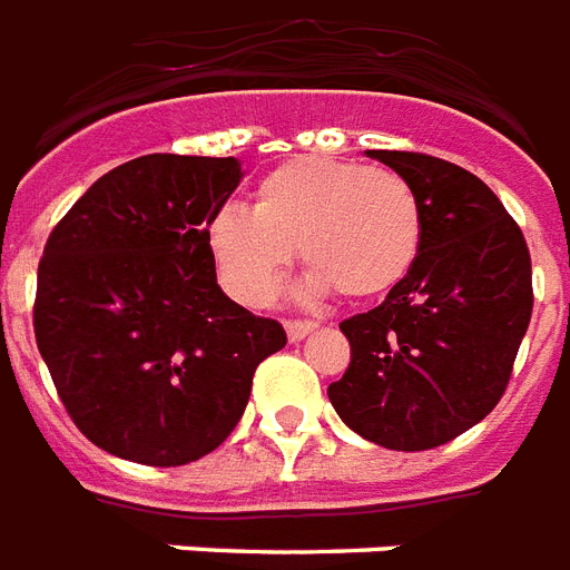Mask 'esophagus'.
Masks as SVG:
<instances>
[{
  "label": "esophagus",
  "mask_w": 570,
  "mask_h": 570,
  "mask_svg": "<svg viewBox=\"0 0 570 570\" xmlns=\"http://www.w3.org/2000/svg\"><path fill=\"white\" fill-rule=\"evenodd\" d=\"M317 330V323L314 321H285V332H288L291 341H303L308 332Z\"/></svg>",
  "instance_id": "esophagus-1"
}]
</instances>
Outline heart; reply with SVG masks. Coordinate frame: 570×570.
Here are the masks:
<instances>
[{"mask_svg": "<svg viewBox=\"0 0 570 570\" xmlns=\"http://www.w3.org/2000/svg\"><path fill=\"white\" fill-rule=\"evenodd\" d=\"M423 235L417 190L403 173L326 156H294L256 185V212L214 214L208 244L223 285L247 306L273 297L294 247L312 294H385L412 271Z\"/></svg>", "mask_w": 570, "mask_h": 570, "instance_id": "1", "label": "heart"}]
</instances>
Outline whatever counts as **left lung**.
Instances as JSON below:
<instances>
[{
    "mask_svg": "<svg viewBox=\"0 0 570 570\" xmlns=\"http://www.w3.org/2000/svg\"><path fill=\"white\" fill-rule=\"evenodd\" d=\"M367 156L417 190L421 249L380 306L341 323L350 364L330 400L380 448L432 450L480 423L507 391L532 314L530 249L465 167L400 149Z\"/></svg>",
    "mask_w": 570,
    "mask_h": 570,
    "instance_id": "obj_1",
    "label": "left lung"
}]
</instances>
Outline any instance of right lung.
Masks as SVG:
<instances>
[{
	"instance_id": "add662e5",
	"label": "right lung",
	"mask_w": 570,
	"mask_h": 570,
	"mask_svg": "<svg viewBox=\"0 0 570 570\" xmlns=\"http://www.w3.org/2000/svg\"><path fill=\"white\" fill-rule=\"evenodd\" d=\"M235 158L140 156L94 181L38 264L35 338L81 435L153 468L229 439L285 330L217 285L208 226Z\"/></svg>"
}]
</instances>
